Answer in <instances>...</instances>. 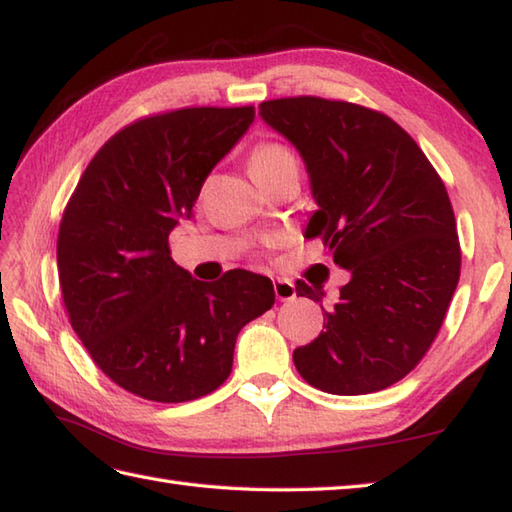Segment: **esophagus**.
<instances>
[{"instance_id":"obj_1","label":"esophagus","mask_w":512,"mask_h":512,"mask_svg":"<svg viewBox=\"0 0 512 512\" xmlns=\"http://www.w3.org/2000/svg\"><path fill=\"white\" fill-rule=\"evenodd\" d=\"M274 294L278 301H294L296 296V287L292 281H285V278H278L274 281Z\"/></svg>"}]
</instances>
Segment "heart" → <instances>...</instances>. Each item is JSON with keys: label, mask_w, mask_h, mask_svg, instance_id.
Returning a JSON list of instances; mask_svg holds the SVG:
<instances>
[{"label": "heart", "mask_w": 512, "mask_h": 512, "mask_svg": "<svg viewBox=\"0 0 512 512\" xmlns=\"http://www.w3.org/2000/svg\"><path fill=\"white\" fill-rule=\"evenodd\" d=\"M285 167H296L294 153L278 142H260L249 156V171L254 178L269 176Z\"/></svg>", "instance_id": "1"}]
</instances>
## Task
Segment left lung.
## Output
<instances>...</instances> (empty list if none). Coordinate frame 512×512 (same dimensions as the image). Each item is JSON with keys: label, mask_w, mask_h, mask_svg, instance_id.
<instances>
[{"label": "left lung", "mask_w": 512, "mask_h": 512, "mask_svg": "<svg viewBox=\"0 0 512 512\" xmlns=\"http://www.w3.org/2000/svg\"><path fill=\"white\" fill-rule=\"evenodd\" d=\"M258 111L305 162L316 202L305 236H321L350 274L325 330L294 350L296 370L341 397L390 388L430 350L459 283L448 191L419 144L379 111L312 95ZM296 294L321 301L323 287L298 281Z\"/></svg>", "instance_id": "8db88e82"}]
</instances>
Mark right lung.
<instances>
[{
    "mask_svg": "<svg viewBox=\"0 0 512 512\" xmlns=\"http://www.w3.org/2000/svg\"><path fill=\"white\" fill-rule=\"evenodd\" d=\"M254 122V106H196L142 118L104 142L57 236L64 307L95 365L142 399L214 392L236 336L274 305L269 278L231 269L202 283L173 263L169 234L202 182Z\"/></svg>",
    "mask_w": 512,
    "mask_h": 512,
    "instance_id": "right-lung-1",
    "label": "right lung"
}]
</instances>
